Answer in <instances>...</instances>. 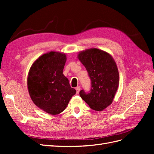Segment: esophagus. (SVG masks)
<instances>
[{
    "instance_id": "obj_1",
    "label": "esophagus",
    "mask_w": 154,
    "mask_h": 154,
    "mask_svg": "<svg viewBox=\"0 0 154 154\" xmlns=\"http://www.w3.org/2000/svg\"><path fill=\"white\" fill-rule=\"evenodd\" d=\"M80 89H81L80 87H77L76 88V93H77V94H78V93L80 92Z\"/></svg>"
}]
</instances>
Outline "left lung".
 Masks as SVG:
<instances>
[{
    "mask_svg": "<svg viewBox=\"0 0 154 154\" xmlns=\"http://www.w3.org/2000/svg\"><path fill=\"white\" fill-rule=\"evenodd\" d=\"M78 58L91 80L90 93L83 90L80 96L92 109L102 111L112 104L119 85V72L112 56L103 50L91 48L80 51Z\"/></svg>",
    "mask_w": 154,
    "mask_h": 154,
    "instance_id": "obj_1",
    "label": "left lung"
}]
</instances>
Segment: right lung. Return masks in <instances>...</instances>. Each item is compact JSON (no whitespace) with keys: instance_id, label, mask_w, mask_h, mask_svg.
<instances>
[{"instance_id":"1","label":"right lung","mask_w":154,"mask_h":154,"mask_svg":"<svg viewBox=\"0 0 154 154\" xmlns=\"http://www.w3.org/2000/svg\"><path fill=\"white\" fill-rule=\"evenodd\" d=\"M66 60V54L58 51L45 53L32 64L27 76V88L32 102L51 115L63 112L76 93L63 74Z\"/></svg>"}]
</instances>
